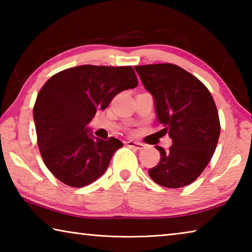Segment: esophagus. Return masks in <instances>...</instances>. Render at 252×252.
Masks as SVG:
<instances>
[{
	"instance_id": "obj_1",
	"label": "esophagus",
	"mask_w": 252,
	"mask_h": 252,
	"mask_svg": "<svg viewBox=\"0 0 252 252\" xmlns=\"http://www.w3.org/2000/svg\"><path fill=\"white\" fill-rule=\"evenodd\" d=\"M126 146L129 148H134L136 150H142L144 148V144L143 143H140V142H135V141H127L126 142Z\"/></svg>"
}]
</instances>
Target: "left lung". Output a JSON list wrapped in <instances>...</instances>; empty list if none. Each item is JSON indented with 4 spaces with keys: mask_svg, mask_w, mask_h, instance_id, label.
<instances>
[{
    "mask_svg": "<svg viewBox=\"0 0 252 252\" xmlns=\"http://www.w3.org/2000/svg\"><path fill=\"white\" fill-rule=\"evenodd\" d=\"M155 99L157 118L172 140L169 150L157 146L160 161L149 176L165 188L190 185L202 173L220 135L218 110L206 85L171 63L134 66Z\"/></svg>",
    "mask_w": 252,
    "mask_h": 252,
    "instance_id": "left-lung-1",
    "label": "left lung"
}]
</instances>
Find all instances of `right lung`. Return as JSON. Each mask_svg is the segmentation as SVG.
Instances as JSON below:
<instances>
[{"mask_svg":"<svg viewBox=\"0 0 252 252\" xmlns=\"http://www.w3.org/2000/svg\"><path fill=\"white\" fill-rule=\"evenodd\" d=\"M138 80L132 66L80 65L46 81L37 94L33 118L43 161L65 185L82 188L108 169L113 153L123 147L116 138H95L88 125L121 91Z\"/></svg>","mask_w":252,"mask_h":252,"instance_id":"1","label":"right lung"}]
</instances>
